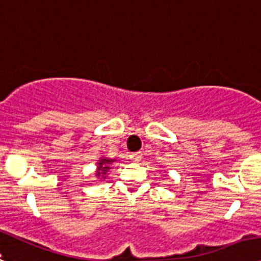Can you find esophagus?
I'll return each mask as SVG.
<instances>
[{"instance_id":"1","label":"esophagus","mask_w":261,"mask_h":261,"mask_svg":"<svg viewBox=\"0 0 261 261\" xmlns=\"http://www.w3.org/2000/svg\"><path fill=\"white\" fill-rule=\"evenodd\" d=\"M141 155H143V154H141L140 151H136V153H131L130 154V159L133 162H139L141 159Z\"/></svg>"}]
</instances>
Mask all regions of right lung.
Returning <instances> with one entry per match:
<instances>
[{"label":"right lung","mask_w":261,"mask_h":261,"mask_svg":"<svg viewBox=\"0 0 261 261\" xmlns=\"http://www.w3.org/2000/svg\"><path fill=\"white\" fill-rule=\"evenodd\" d=\"M115 162V159H108V158H102L98 161V168H97V177H100V178H106V174H107L108 169L111 168L110 164Z\"/></svg>","instance_id":"right-lung-1"}]
</instances>
